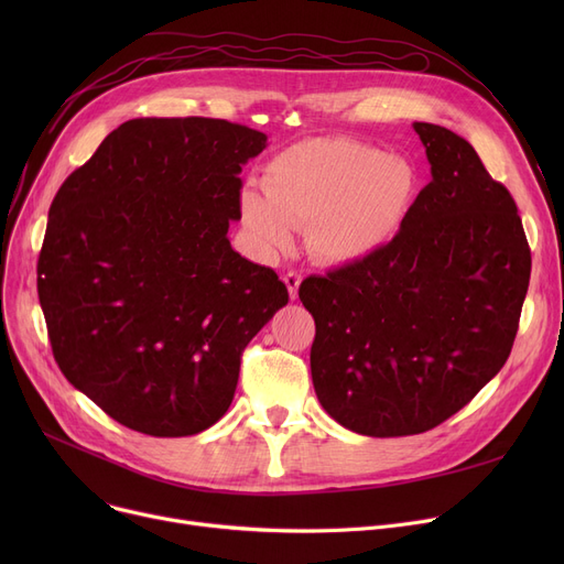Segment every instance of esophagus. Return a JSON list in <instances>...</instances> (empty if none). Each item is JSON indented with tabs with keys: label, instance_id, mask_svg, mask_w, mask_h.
<instances>
[{
	"label": "esophagus",
	"instance_id": "obj_1",
	"mask_svg": "<svg viewBox=\"0 0 564 564\" xmlns=\"http://www.w3.org/2000/svg\"><path fill=\"white\" fill-rule=\"evenodd\" d=\"M285 281V288L290 292V300H297L300 297V285H302V274L300 272H288L283 276Z\"/></svg>",
	"mask_w": 564,
	"mask_h": 564
}]
</instances>
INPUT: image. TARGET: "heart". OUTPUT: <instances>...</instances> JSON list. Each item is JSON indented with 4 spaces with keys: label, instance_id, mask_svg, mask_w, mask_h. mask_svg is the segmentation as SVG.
Returning <instances> with one entry per match:
<instances>
[{
    "label": "heart",
    "instance_id": "b5f03b06",
    "mask_svg": "<svg viewBox=\"0 0 564 564\" xmlns=\"http://www.w3.org/2000/svg\"><path fill=\"white\" fill-rule=\"evenodd\" d=\"M419 171L377 145L324 137L294 143L245 189L247 230L267 256L288 253L294 230L308 228L311 253L329 264L361 262L395 240L419 196Z\"/></svg>",
    "mask_w": 564,
    "mask_h": 564
}]
</instances>
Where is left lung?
Here are the masks:
<instances>
[{
  "mask_svg": "<svg viewBox=\"0 0 564 564\" xmlns=\"http://www.w3.org/2000/svg\"><path fill=\"white\" fill-rule=\"evenodd\" d=\"M413 130L432 181L395 240L300 288L319 404L379 438L427 432L476 398L510 357L530 281L510 192L459 134Z\"/></svg>",
  "mask_w": 564,
  "mask_h": 564,
  "instance_id": "1",
  "label": "left lung"
}]
</instances>
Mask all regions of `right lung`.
Instances as JSON below:
<instances>
[{
	"instance_id": "add662e5",
	"label": "right lung",
	"mask_w": 564,
	"mask_h": 564,
	"mask_svg": "<svg viewBox=\"0 0 564 564\" xmlns=\"http://www.w3.org/2000/svg\"><path fill=\"white\" fill-rule=\"evenodd\" d=\"M267 137L221 118H132L58 187L39 256L54 359L121 425L192 436L228 411L249 340L288 304L230 247Z\"/></svg>"
}]
</instances>
